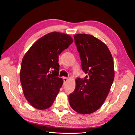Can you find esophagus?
<instances>
[{"mask_svg": "<svg viewBox=\"0 0 135 135\" xmlns=\"http://www.w3.org/2000/svg\"><path fill=\"white\" fill-rule=\"evenodd\" d=\"M63 79H64V82H66V81H67V80H68V79L67 78H66V77H64L63 78Z\"/></svg>", "mask_w": 135, "mask_h": 135, "instance_id": "1", "label": "esophagus"}]
</instances>
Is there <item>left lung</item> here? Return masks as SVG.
Returning a JSON list of instances; mask_svg holds the SVG:
<instances>
[{
    "mask_svg": "<svg viewBox=\"0 0 135 135\" xmlns=\"http://www.w3.org/2000/svg\"><path fill=\"white\" fill-rule=\"evenodd\" d=\"M74 37L82 70L87 75L76 79L69 101L77 113L91 114L103 105L109 93L114 79L113 59L107 45L95 36L78 34Z\"/></svg>",
    "mask_w": 135,
    "mask_h": 135,
    "instance_id": "8db88e82",
    "label": "left lung"
}]
</instances>
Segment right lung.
I'll return each instance as SVG.
<instances>
[{
  "label": "right lung",
  "mask_w": 135,
  "mask_h": 135,
  "mask_svg": "<svg viewBox=\"0 0 135 135\" xmlns=\"http://www.w3.org/2000/svg\"><path fill=\"white\" fill-rule=\"evenodd\" d=\"M73 42L68 34L50 32L35 42L23 56L20 81L23 95L32 107L44 110L54 103L63 84L58 76L59 55Z\"/></svg>",
  "instance_id": "right-lung-1"
}]
</instances>
